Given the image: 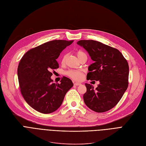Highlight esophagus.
<instances>
[{"mask_svg":"<svg viewBox=\"0 0 146 146\" xmlns=\"http://www.w3.org/2000/svg\"><path fill=\"white\" fill-rule=\"evenodd\" d=\"M74 85H76V86H78V85H81V84H80V83H79V82H74Z\"/></svg>","mask_w":146,"mask_h":146,"instance_id":"1","label":"esophagus"}]
</instances>
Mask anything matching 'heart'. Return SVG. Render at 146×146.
<instances>
[{"mask_svg":"<svg viewBox=\"0 0 146 146\" xmlns=\"http://www.w3.org/2000/svg\"><path fill=\"white\" fill-rule=\"evenodd\" d=\"M76 53V55L79 59L82 58L83 56L86 55L85 53L84 52H82V50H78ZM66 58H67V55H64V56L62 57V61H61L62 63H64L65 62H66ZM66 74L69 77H70L73 79L76 80H80L82 78V76H83V73L81 71H80V70H70L66 72Z\"/></svg>","mask_w":146,"mask_h":146,"instance_id":"heart-1","label":"heart"}]
</instances>
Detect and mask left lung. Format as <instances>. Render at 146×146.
<instances>
[{
  "instance_id": "obj_1",
  "label": "left lung",
  "mask_w": 146,
  "mask_h": 146,
  "mask_svg": "<svg viewBox=\"0 0 146 146\" xmlns=\"http://www.w3.org/2000/svg\"><path fill=\"white\" fill-rule=\"evenodd\" d=\"M94 61L88 67L87 79L99 80L96 89L85 84L84 94L85 105L97 112H104L114 108L120 100L128 87L129 66L122 53L115 48L94 40H80Z\"/></svg>"
}]
</instances>
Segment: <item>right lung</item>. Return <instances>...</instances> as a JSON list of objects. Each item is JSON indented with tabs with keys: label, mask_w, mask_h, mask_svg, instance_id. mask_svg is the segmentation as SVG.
Segmentation results:
<instances>
[{
	"label": "right lung",
	"mask_w": 146,
	"mask_h": 146,
	"mask_svg": "<svg viewBox=\"0 0 146 146\" xmlns=\"http://www.w3.org/2000/svg\"><path fill=\"white\" fill-rule=\"evenodd\" d=\"M73 41L53 40L27 52L19 64L17 75L21 93L32 108L50 114L61 105L73 84L64 76L60 84L52 83V70L59 68L56 59Z\"/></svg>",
	"instance_id": "obj_1"
}]
</instances>
